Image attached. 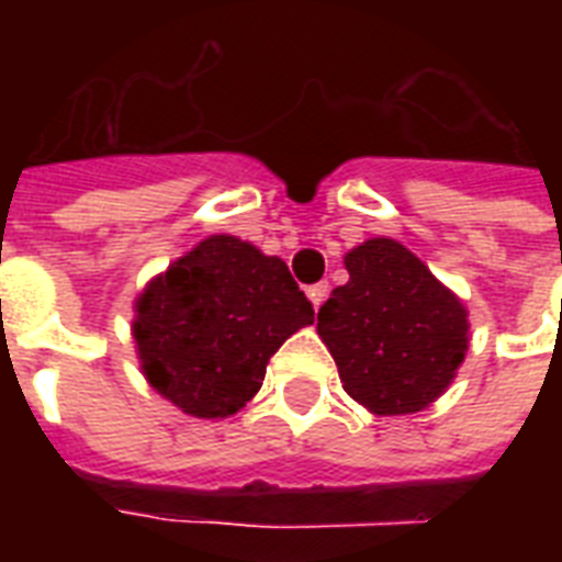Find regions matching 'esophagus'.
I'll use <instances>...</instances> for the list:
<instances>
[{
  "label": "esophagus",
  "mask_w": 562,
  "mask_h": 562,
  "mask_svg": "<svg viewBox=\"0 0 562 562\" xmlns=\"http://www.w3.org/2000/svg\"><path fill=\"white\" fill-rule=\"evenodd\" d=\"M306 294H308V300H312V306L321 308L324 306L326 294H329V282H315V285H308Z\"/></svg>",
  "instance_id": "obj_1"
}]
</instances>
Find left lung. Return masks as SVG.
<instances>
[{"label": "left lung", "mask_w": 562, "mask_h": 562, "mask_svg": "<svg viewBox=\"0 0 562 562\" xmlns=\"http://www.w3.org/2000/svg\"><path fill=\"white\" fill-rule=\"evenodd\" d=\"M347 285L317 312L344 391L379 417L417 414L452 384L470 347L467 308L393 238L344 256Z\"/></svg>", "instance_id": "obj_1"}]
</instances>
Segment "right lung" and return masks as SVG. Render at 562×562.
<instances>
[{
	"label": "right lung",
	"instance_id": "add662e5",
	"mask_svg": "<svg viewBox=\"0 0 562 562\" xmlns=\"http://www.w3.org/2000/svg\"><path fill=\"white\" fill-rule=\"evenodd\" d=\"M312 321L282 259L210 236L136 297V356L148 384L183 414L229 417L262 387L282 341Z\"/></svg>",
	"mask_w": 562,
	"mask_h": 562
}]
</instances>
